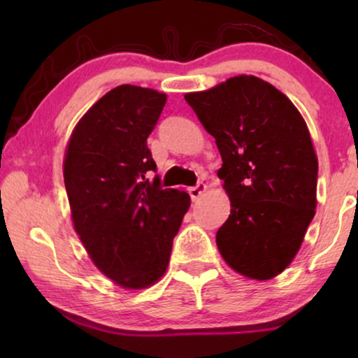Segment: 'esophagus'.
<instances>
[{
	"mask_svg": "<svg viewBox=\"0 0 358 358\" xmlns=\"http://www.w3.org/2000/svg\"><path fill=\"white\" fill-rule=\"evenodd\" d=\"M205 191H207V185H203V183H197L196 186H191L189 189H187L192 201H196V199L201 197Z\"/></svg>",
	"mask_w": 358,
	"mask_h": 358,
	"instance_id": "obj_1",
	"label": "esophagus"
}]
</instances>
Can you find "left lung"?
Instances as JSON below:
<instances>
[{"mask_svg":"<svg viewBox=\"0 0 358 358\" xmlns=\"http://www.w3.org/2000/svg\"><path fill=\"white\" fill-rule=\"evenodd\" d=\"M222 157L217 171L230 215L216 245L251 280L280 275L316 213L317 156L305 120L286 94L254 76L185 94Z\"/></svg>","mask_w":358,"mask_h":358,"instance_id":"1","label":"left lung"}]
</instances>
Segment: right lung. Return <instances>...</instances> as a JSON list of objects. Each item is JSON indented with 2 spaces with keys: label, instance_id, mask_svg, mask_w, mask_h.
I'll list each match as a JSON object with an SVG mask.
<instances>
[{
  "label": "right lung",
  "instance_id": "right-lung-1",
  "mask_svg": "<svg viewBox=\"0 0 358 358\" xmlns=\"http://www.w3.org/2000/svg\"><path fill=\"white\" fill-rule=\"evenodd\" d=\"M167 96L120 85L72 131L64 186L76 232L94 265L124 289L153 286L166 273L189 194L162 189L147 147Z\"/></svg>",
  "mask_w": 358,
  "mask_h": 358
}]
</instances>
